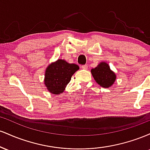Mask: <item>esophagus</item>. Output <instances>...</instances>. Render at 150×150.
I'll use <instances>...</instances> for the list:
<instances>
[{
    "label": "esophagus",
    "mask_w": 150,
    "mask_h": 150,
    "mask_svg": "<svg viewBox=\"0 0 150 150\" xmlns=\"http://www.w3.org/2000/svg\"><path fill=\"white\" fill-rule=\"evenodd\" d=\"M81 68H82V69H85V70H87V68H88V66H87V65H81Z\"/></svg>",
    "instance_id": "obj_1"
}]
</instances>
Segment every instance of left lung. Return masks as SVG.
<instances>
[{
  "label": "left lung",
  "instance_id": "8db88e82",
  "mask_svg": "<svg viewBox=\"0 0 150 150\" xmlns=\"http://www.w3.org/2000/svg\"><path fill=\"white\" fill-rule=\"evenodd\" d=\"M91 72L96 82L104 88L111 87L116 80V75L106 63H101L97 68L92 69Z\"/></svg>",
  "mask_w": 150,
  "mask_h": 150
}]
</instances>
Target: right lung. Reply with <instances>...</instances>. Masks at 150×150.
Returning <instances> with one entry per match:
<instances>
[{
  "label": "right lung",
  "mask_w": 150,
  "mask_h": 150,
  "mask_svg": "<svg viewBox=\"0 0 150 150\" xmlns=\"http://www.w3.org/2000/svg\"><path fill=\"white\" fill-rule=\"evenodd\" d=\"M78 69V65L70 64L64 60L59 59L49 65L46 70L44 80L48 90L54 94H61L69 83L72 75Z\"/></svg>",
  "instance_id": "1"
}]
</instances>
